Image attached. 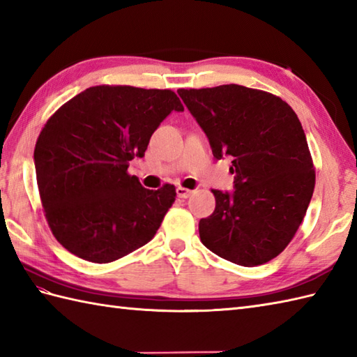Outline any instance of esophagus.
I'll use <instances>...</instances> for the list:
<instances>
[{
    "label": "esophagus",
    "instance_id": "esophagus-1",
    "mask_svg": "<svg viewBox=\"0 0 357 357\" xmlns=\"http://www.w3.org/2000/svg\"><path fill=\"white\" fill-rule=\"evenodd\" d=\"M176 192H177L178 199H188V197L192 194L191 189H186V188H181V186H178V188L176 189Z\"/></svg>",
    "mask_w": 357,
    "mask_h": 357
}]
</instances>
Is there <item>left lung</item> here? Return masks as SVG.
I'll use <instances>...</instances> for the list:
<instances>
[{
	"mask_svg": "<svg viewBox=\"0 0 357 357\" xmlns=\"http://www.w3.org/2000/svg\"><path fill=\"white\" fill-rule=\"evenodd\" d=\"M177 93L213 157L234 158L235 189H212L217 204L200 220L202 243L244 267L278 257L303 223L314 189L312 155L296 113L278 96L236 84Z\"/></svg>",
	"mask_w": 357,
	"mask_h": 357,
	"instance_id": "8db88e82",
	"label": "left lung"
}]
</instances>
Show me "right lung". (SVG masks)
I'll use <instances>...</instances> for the list:
<instances>
[{
    "label": "right lung",
    "instance_id": "obj_1",
    "mask_svg": "<svg viewBox=\"0 0 357 357\" xmlns=\"http://www.w3.org/2000/svg\"><path fill=\"white\" fill-rule=\"evenodd\" d=\"M183 109L171 90L98 85L47 121L33 158L45 218L61 245L105 264L153 240L176 188L145 189L126 169L145 155L158 125Z\"/></svg>",
    "mask_w": 357,
    "mask_h": 357
}]
</instances>
